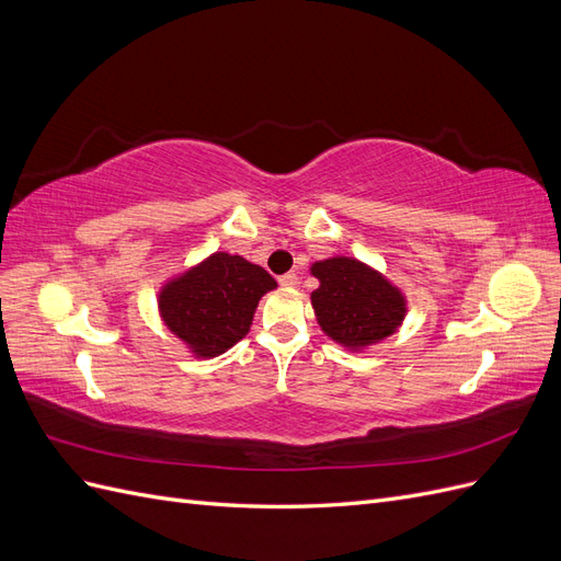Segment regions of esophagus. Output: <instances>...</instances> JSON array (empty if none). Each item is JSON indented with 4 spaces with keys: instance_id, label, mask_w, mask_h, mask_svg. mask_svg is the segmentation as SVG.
<instances>
[{
    "instance_id": "obj_1",
    "label": "esophagus",
    "mask_w": 561,
    "mask_h": 561,
    "mask_svg": "<svg viewBox=\"0 0 561 561\" xmlns=\"http://www.w3.org/2000/svg\"><path fill=\"white\" fill-rule=\"evenodd\" d=\"M297 274H293V271H290V274H283L280 278H278V283L283 285V287H295L297 285Z\"/></svg>"
}]
</instances>
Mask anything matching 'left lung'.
<instances>
[{"instance_id": "left-lung-1", "label": "left lung", "mask_w": 561, "mask_h": 561, "mask_svg": "<svg viewBox=\"0 0 561 561\" xmlns=\"http://www.w3.org/2000/svg\"><path fill=\"white\" fill-rule=\"evenodd\" d=\"M320 280L311 295L318 325L336 344L367 348L393 334L404 320V297L379 271L353 257H332L311 266Z\"/></svg>"}]
</instances>
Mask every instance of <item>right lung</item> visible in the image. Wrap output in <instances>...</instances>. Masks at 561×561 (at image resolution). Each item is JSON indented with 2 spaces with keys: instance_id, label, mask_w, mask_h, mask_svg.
<instances>
[{
  "instance_id": "right-lung-1",
  "label": "right lung",
  "mask_w": 561,
  "mask_h": 561,
  "mask_svg": "<svg viewBox=\"0 0 561 561\" xmlns=\"http://www.w3.org/2000/svg\"><path fill=\"white\" fill-rule=\"evenodd\" d=\"M276 280L239 254L215 252L163 285L161 318L196 358H215L248 334L262 295Z\"/></svg>"
}]
</instances>
